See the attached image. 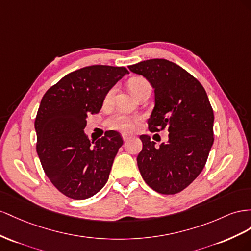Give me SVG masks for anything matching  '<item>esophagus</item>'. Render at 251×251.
Segmentation results:
<instances>
[{
    "label": "esophagus",
    "mask_w": 251,
    "mask_h": 251,
    "mask_svg": "<svg viewBox=\"0 0 251 251\" xmlns=\"http://www.w3.org/2000/svg\"><path fill=\"white\" fill-rule=\"evenodd\" d=\"M122 137H123L124 142H127L128 140L130 139V135H128V134H126V133H123V134H122Z\"/></svg>",
    "instance_id": "34e87169"
}]
</instances>
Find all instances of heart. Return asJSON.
Wrapping results in <instances>:
<instances>
[{"label": "heart", "instance_id": "b5f03b06", "mask_svg": "<svg viewBox=\"0 0 251 251\" xmlns=\"http://www.w3.org/2000/svg\"><path fill=\"white\" fill-rule=\"evenodd\" d=\"M128 86H129V89L135 97H137L143 89L150 88L149 82L143 76L131 77L130 80L128 81ZM114 92H116V87H112L108 92H107L104 100L105 104H108L112 101ZM138 121L139 118L137 117H129L124 113H114L110 118L106 120V125L107 127L110 128V129L128 132L132 129L134 123Z\"/></svg>", "mask_w": 251, "mask_h": 251}]
</instances>
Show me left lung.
I'll return each instance as SVG.
<instances>
[{"label":"left lung","instance_id":"obj_1","mask_svg":"<svg viewBox=\"0 0 251 251\" xmlns=\"http://www.w3.org/2000/svg\"><path fill=\"white\" fill-rule=\"evenodd\" d=\"M154 88L150 132L167 129L168 142L154 146L141 135L137 161L146 184L162 195L182 191L202 173L213 144V110L202 84L181 66L153 59L128 66Z\"/></svg>","mask_w":251,"mask_h":251}]
</instances>
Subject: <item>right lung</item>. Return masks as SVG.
<instances>
[{"instance_id":"1","label":"right lung","mask_w":251,"mask_h":251,"mask_svg":"<svg viewBox=\"0 0 251 251\" xmlns=\"http://www.w3.org/2000/svg\"><path fill=\"white\" fill-rule=\"evenodd\" d=\"M128 70L94 65L68 74L46 92L35 117L37 152L54 187L74 200L95 196L108 181L123 145L118 131L90 142L84 133L88 114L102 108L105 96Z\"/></svg>"}]
</instances>
